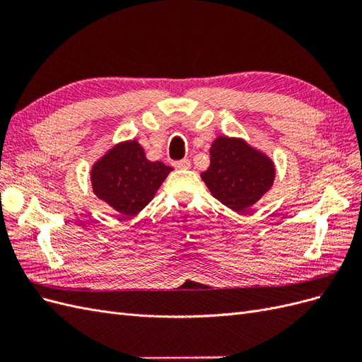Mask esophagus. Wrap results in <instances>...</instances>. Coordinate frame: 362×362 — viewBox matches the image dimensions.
Listing matches in <instances>:
<instances>
[{
	"label": "esophagus",
	"mask_w": 362,
	"mask_h": 362,
	"mask_svg": "<svg viewBox=\"0 0 362 362\" xmlns=\"http://www.w3.org/2000/svg\"><path fill=\"white\" fill-rule=\"evenodd\" d=\"M172 164H173V168H175V169H190V166H192L190 160H187V158L177 160V161H173Z\"/></svg>",
	"instance_id": "34e87169"
}]
</instances>
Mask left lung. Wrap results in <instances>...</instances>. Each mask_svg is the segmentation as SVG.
I'll use <instances>...</instances> for the list:
<instances>
[{
    "instance_id": "1",
    "label": "left lung",
    "mask_w": 362,
    "mask_h": 362,
    "mask_svg": "<svg viewBox=\"0 0 362 362\" xmlns=\"http://www.w3.org/2000/svg\"><path fill=\"white\" fill-rule=\"evenodd\" d=\"M201 178L211 194L234 211H245L275 180L273 161L242 139L217 137L210 149V166Z\"/></svg>"
}]
</instances>
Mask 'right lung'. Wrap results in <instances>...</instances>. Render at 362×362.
I'll use <instances>...</instances> for the list:
<instances>
[{
	"instance_id": "obj_1",
	"label": "right lung",
	"mask_w": 362,
	"mask_h": 362,
	"mask_svg": "<svg viewBox=\"0 0 362 362\" xmlns=\"http://www.w3.org/2000/svg\"><path fill=\"white\" fill-rule=\"evenodd\" d=\"M172 168L149 161L136 140L112 148L90 172L93 193L115 211L134 216L152 201Z\"/></svg>"
}]
</instances>
